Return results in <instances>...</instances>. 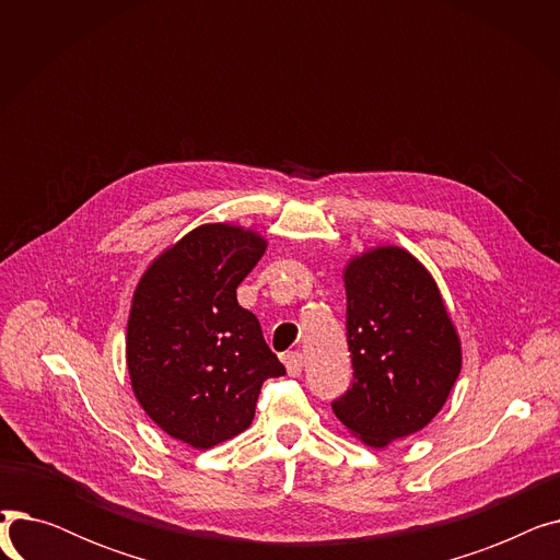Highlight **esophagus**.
Here are the masks:
<instances>
[{
  "instance_id": "obj_1",
  "label": "esophagus",
  "mask_w": 560,
  "mask_h": 560,
  "mask_svg": "<svg viewBox=\"0 0 560 560\" xmlns=\"http://www.w3.org/2000/svg\"><path fill=\"white\" fill-rule=\"evenodd\" d=\"M283 363H285V370L290 376H300L302 374V368H304V359L300 351H288V354L283 357Z\"/></svg>"
}]
</instances>
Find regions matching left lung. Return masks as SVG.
Instances as JSON below:
<instances>
[{
	"instance_id": "8db88e82",
	"label": "left lung",
	"mask_w": 560,
	"mask_h": 560,
	"mask_svg": "<svg viewBox=\"0 0 560 560\" xmlns=\"http://www.w3.org/2000/svg\"><path fill=\"white\" fill-rule=\"evenodd\" d=\"M342 281L354 384L331 408L363 445L384 450L445 406L463 365L460 336L435 279L404 247L354 254Z\"/></svg>"
}]
</instances>
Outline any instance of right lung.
Masks as SVG:
<instances>
[{"label":"right lung","instance_id":"1","mask_svg":"<svg viewBox=\"0 0 560 560\" xmlns=\"http://www.w3.org/2000/svg\"><path fill=\"white\" fill-rule=\"evenodd\" d=\"M268 249L254 229L211 222L142 272L127 319V370L147 416L174 440L211 450L243 433L265 378L285 374L235 288Z\"/></svg>","mask_w":560,"mask_h":560}]
</instances>
